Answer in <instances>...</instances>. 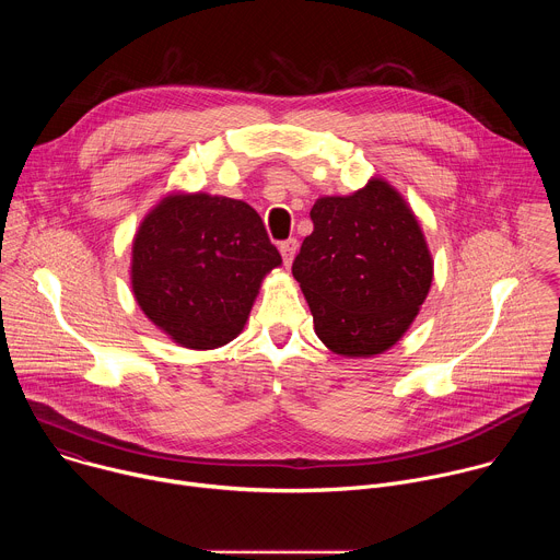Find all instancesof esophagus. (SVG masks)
Instances as JSON below:
<instances>
[{"mask_svg":"<svg viewBox=\"0 0 560 560\" xmlns=\"http://www.w3.org/2000/svg\"><path fill=\"white\" fill-rule=\"evenodd\" d=\"M296 248H299L296 238H285V242L279 244V253H281V257H283V264H285V266L292 264V259H294V255H296Z\"/></svg>","mask_w":560,"mask_h":560,"instance_id":"1","label":"esophagus"}]
</instances>
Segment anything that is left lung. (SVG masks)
Wrapping results in <instances>:
<instances>
[{
  "instance_id": "left-lung-1",
  "label": "left lung",
  "mask_w": 560,
  "mask_h": 560,
  "mask_svg": "<svg viewBox=\"0 0 560 560\" xmlns=\"http://www.w3.org/2000/svg\"><path fill=\"white\" fill-rule=\"evenodd\" d=\"M292 275L314 332L332 352L370 357L392 348L432 285V257L404 197L372 179L350 197L318 199Z\"/></svg>"
}]
</instances>
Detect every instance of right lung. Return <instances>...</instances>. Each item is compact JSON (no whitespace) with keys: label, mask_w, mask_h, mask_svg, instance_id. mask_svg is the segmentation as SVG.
Masks as SVG:
<instances>
[{"label":"right lung","mask_w":560,"mask_h":560,"mask_svg":"<svg viewBox=\"0 0 560 560\" xmlns=\"http://www.w3.org/2000/svg\"><path fill=\"white\" fill-rule=\"evenodd\" d=\"M281 264L255 208L206 192L166 197L139 225L132 292L184 348L212 350L244 330L261 279Z\"/></svg>","instance_id":"1"}]
</instances>
